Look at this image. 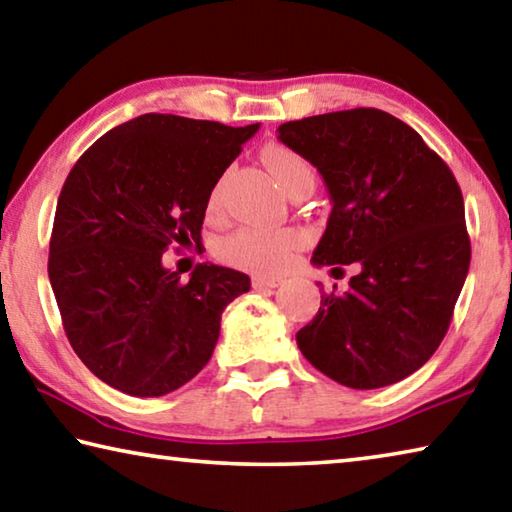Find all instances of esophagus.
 Here are the masks:
<instances>
[{"label": "esophagus", "instance_id": "esophagus-1", "mask_svg": "<svg viewBox=\"0 0 512 512\" xmlns=\"http://www.w3.org/2000/svg\"><path fill=\"white\" fill-rule=\"evenodd\" d=\"M280 284H282V280H277V277H262V275L253 277L255 289H275V287H280Z\"/></svg>", "mask_w": 512, "mask_h": 512}]
</instances>
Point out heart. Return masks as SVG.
Listing matches in <instances>:
<instances>
[{
	"mask_svg": "<svg viewBox=\"0 0 512 512\" xmlns=\"http://www.w3.org/2000/svg\"><path fill=\"white\" fill-rule=\"evenodd\" d=\"M264 162L284 192H289L300 180H314L309 162L287 146H266ZM216 205H219V192L214 189L210 210H216ZM302 241L305 237L296 228H241L221 241L219 255L223 262L248 268L253 273H277L289 262L293 250L302 246Z\"/></svg>",
	"mask_w": 512,
	"mask_h": 512,
	"instance_id": "obj_1",
	"label": "heart"
}]
</instances>
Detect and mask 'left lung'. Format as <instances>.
I'll return each instance as SVG.
<instances>
[{
  "instance_id": "1",
  "label": "left lung",
  "mask_w": 512,
  "mask_h": 512,
  "mask_svg": "<svg viewBox=\"0 0 512 512\" xmlns=\"http://www.w3.org/2000/svg\"><path fill=\"white\" fill-rule=\"evenodd\" d=\"M277 140L314 164L332 201L311 262L332 273L357 266L348 291L320 296L296 334L300 352L357 391L409 377L445 339L470 268L454 173L409 124L377 108L287 121Z\"/></svg>"
}]
</instances>
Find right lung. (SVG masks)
I'll return each instance as SVG.
<instances>
[{
  "label": "right lung",
  "instance_id": "1",
  "mask_svg": "<svg viewBox=\"0 0 512 512\" xmlns=\"http://www.w3.org/2000/svg\"><path fill=\"white\" fill-rule=\"evenodd\" d=\"M257 131L149 112L99 137L69 171L49 282L74 352L108 386L160 397L210 361L223 309L250 277L198 264L183 282L162 253L201 241L214 185Z\"/></svg>",
  "mask_w": 512,
  "mask_h": 512
}]
</instances>
